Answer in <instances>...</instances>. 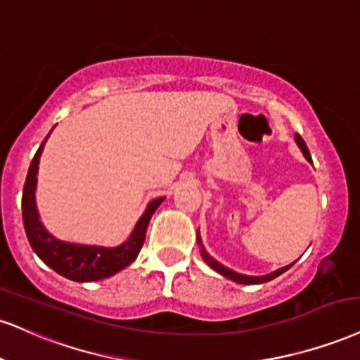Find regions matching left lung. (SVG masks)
<instances>
[{
	"mask_svg": "<svg viewBox=\"0 0 360 360\" xmlns=\"http://www.w3.org/2000/svg\"><path fill=\"white\" fill-rule=\"evenodd\" d=\"M295 141H297L298 147H300V149H302V153H304V155H305L307 161L311 162V155H310V153H309V147H307V144H305L304 139H302V136H298V134H295ZM196 240H198V245H199V251H201V257H202V259H205V262L207 263V265H210L211 268H213L214 271H218L219 275L226 276V278L233 280V281H236V283H243V285H258V283H265V281L274 280V278H276V276H278V275L283 274V271H287L288 268L292 266L293 263H295V262H293L292 265H287V266H283V268H278V270L271 271V274H268V275H262V276L241 275V274H236V271L229 270V268H226V266H223L221 263L216 262V259H214L213 257H210V253H207V251L205 250V245H202L201 236H199V231H198V238H196Z\"/></svg>",
	"mask_w": 360,
	"mask_h": 360,
	"instance_id": "obj_1",
	"label": "left lung"
}]
</instances>
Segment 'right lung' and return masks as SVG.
I'll return each instance as SVG.
<instances>
[{"label":"right lung","instance_id":"obj_1","mask_svg":"<svg viewBox=\"0 0 360 360\" xmlns=\"http://www.w3.org/2000/svg\"><path fill=\"white\" fill-rule=\"evenodd\" d=\"M51 132V131H50ZM50 136V134H49ZM45 141L41 142L40 149L34 154L32 164H30L27 181H25L23 198H21V213H23V224L27 231L28 241L32 245L34 253L45 265H49L56 274L73 281H97L107 276L115 275L117 271L124 270L134 259L137 258L139 251L146 240V231L149 226L150 218L164 198L153 199L146 207L144 214L139 218V221L131 233V236L122 245L114 248L95 245H77L67 243V241L56 240L46 231L40 221V214L37 210L34 201V191H37V174L40 155L43 153Z\"/></svg>","mask_w":360,"mask_h":360}]
</instances>
